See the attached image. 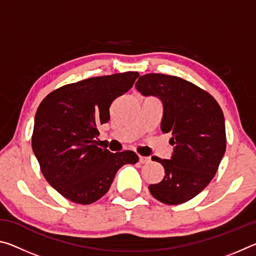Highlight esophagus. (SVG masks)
Masks as SVG:
<instances>
[{
    "label": "esophagus",
    "mask_w": 256,
    "mask_h": 256,
    "mask_svg": "<svg viewBox=\"0 0 256 256\" xmlns=\"http://www.w3.org/2000/svg\"><path fill=\"white\" fill-rule=\"evenodd\" d=\"M138 162H140V164H149L150 162V159L146 158V157H142V156H140V157H138Z\"/></svg>",
    "instance_id": "esophagus-1"
}]
</instances>
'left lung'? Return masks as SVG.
Instances as JSON below:
<instances>
[{"mask_svg":"<svg viewBox=\"0 0 256 256\" xmlns=\"http://www.w3.org/2000/svg\"><path fill=\"white\" fill-rule=\"evenodd\" d=\"M138 92L162 102V133H170L172 159L154 157L164 168V180L149 185L164 204H182L196 196L216 175L226 151V128L219 104L206 90L182 78L148 73L136 84Z\"/></svg>","mask_w":256,"mask_h":256,"instance_id":"obj_1","label":"left lung"}]
</instances>
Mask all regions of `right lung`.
<instances>
[{
	"label": "right lung",
	"instance_id": "obj_1",
	"mask_svg": "<svg viewBox=\"0 0 256 256\" xmlns=\"http://www.w3.org/2000/svg\"><path fill=\"white\" fill-rule=\"evenodd\" d=\"M138 72L94 76L66 84L42 99L34 116L32 146L46 180L68 200L90 204L105 196L115 174L138 157L112 154L94 140L110 120V107L128 92Z\"/></svg>",
	"mask_w": 256,
	"mask_h": 256
}]
</instances>
